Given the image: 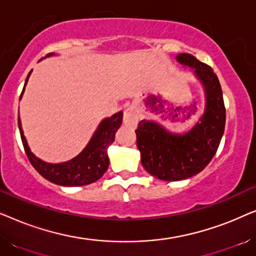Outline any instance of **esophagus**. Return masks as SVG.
Listing matches in <instances>:
<instances>
[{
	"instance_id": "34e87169",
	"label": "esophagus",
	"mask_w": 256,
	"mask_h": 256,
	"mask_svg": "<svg viewBox=\"0 0 256 256\" xmlns=\"http://www.w3.org/2000/svg\"><path fill=\"white\" fill-rule=\"evenodd\" d=\"M124 122L129 127H135L138 122V110L134 106L128 107L124 112Z\"/></svg>"
}]
</instances>
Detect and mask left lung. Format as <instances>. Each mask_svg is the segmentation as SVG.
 I'll return each mask as SVG.
<instances>
[{
  "mask_svg": "<svg viewBox=\"0 0 256 256\" xmlns=\"http://www.w3.org/2000/svg\"><path fill=\"white\" fill-rule=\"evenodd\" d=\"M176 60L194 70L205 90V112L184 134L166 130L155 121H140L136 143L144 169L160 180H182L205 169L216 155L225 130L226 110L219 79L212 68L188 54Z\"/></svg>",
  "mask_w": 256,
  "mask_h": 256,
  "instance_id": "left-lung-1",
  "label": "left lung"
}]
</instances>
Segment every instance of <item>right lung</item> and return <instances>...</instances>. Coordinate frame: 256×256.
Here are the masks:
<instances>
[{
    "label": "right lung",
    "mask_w": 256,
    "mask_h": 256,
    "mask_svg": "<svg viewBox=\"0 0 256 256\" xmlns=\"http://www.w3.org/2000/svg\"><path fill=\"white\" fill-rule=\"evenodd\" d=\"M50 56H54V54H48L46 57H50ZM30 74L31 71L28 74L24 87L26 85ZM23 92L24 88L22 94ZM22 94H20V98H22ZM121 124L122 112L112 115L110 118H104L94 132L92 138H90L88 144L78 156L68 160V162L48 163L40 160L31 152L26 136L23 134L22 124H20L18 118L20 138H22L24 150H26L30 163L45 180L57 185H62V186H82V185L94 183L104 176V174L108 169V166H110L107 148L114 142L115 132L120 128Z\"/></svg>",
    "instance_id": "1"
}]
</instances>
